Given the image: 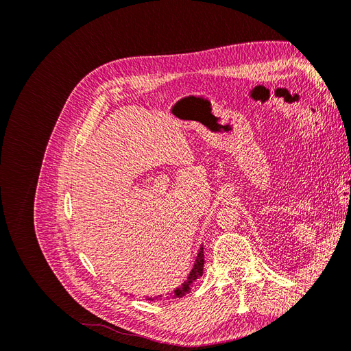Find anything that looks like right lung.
<instances>
[{"label": "right lung", "mask_w": 351, "mask_h": 351, "mask_svg": "<svg viewBox=\"0 0 351 351\" xmlns=\"http://www.w3.org/2000/svg\"><path fill=\"white\" fill-rule=\"evenodd\" d=\"M204 263H205V259H204V247H200L199 253H197V258H196V262H195V267L192 269V272H190V275L187 277V280L178 287V289L174 290V297H183L186 295L190 290H192V287L195 284V281L197 278L202 277V274H204ZM162 295H158V297H154V299H147V300H161Z\"/></svg>", "instance_id": "obj_1"}]
</instances>
